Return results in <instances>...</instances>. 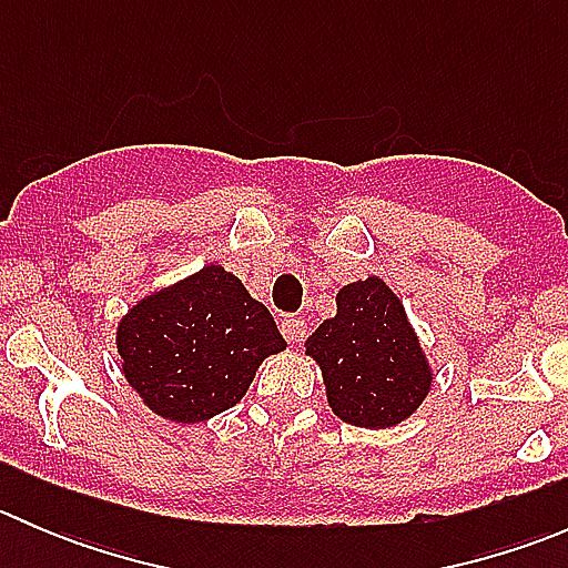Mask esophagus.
<instances>
[{
    "mask_svg": "<svg viewBox=\"0 0 568 568\" xmlns=\"http://www.w3.org/2000/svg\"><path fill=\"white\" fill-rule=\"evenodd\" d=\"M280 332H283V337L288 343H302V341H305V335H307V324L302 318L288 316V318L280 321Z\"/></svg>",
    "mask_w": 568,
    "mask_h": 568,
    "instance_id": "1",
    "label": "esophagus"
}]
</instances>
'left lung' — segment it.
Segmentation results:
<instances>
[{
	"label": "left lung",
	"instance_id": "8db88e82",
	"mask_svg": "<svg viewBox=\"0 0 568 568\" xmlns=\"http://www.w3.org/2000/svg\"><path fill=\"white\" fill-rule=\"evenodd\" d=\"M321 365L332 412L359 428L406 420L432 387L404 305L379 277L359 280L337 294V316L307 337Z\"/></svg>",
	"mask_w": 568,
	"mask_h": 568
}]
</instances>
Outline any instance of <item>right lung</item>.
<instances>
[{
	"mask_svg": "<svg viewBox=\"0 0 568 568\" xmlns=\"http://www.w3.org/2000/svg\"><path fill=\"white\" fill-rule=\"evenodd\" d=\"M283 348L272 313L222 266L148 296L118 326L125 379L175 423L209 420L236 406L263 357Z\"/></svg>",
	"mask_w": 568,
	"mask_h": 568,
	"instance_id": "right-lung-1",
	"label": "right lung"
}]
</instances>
